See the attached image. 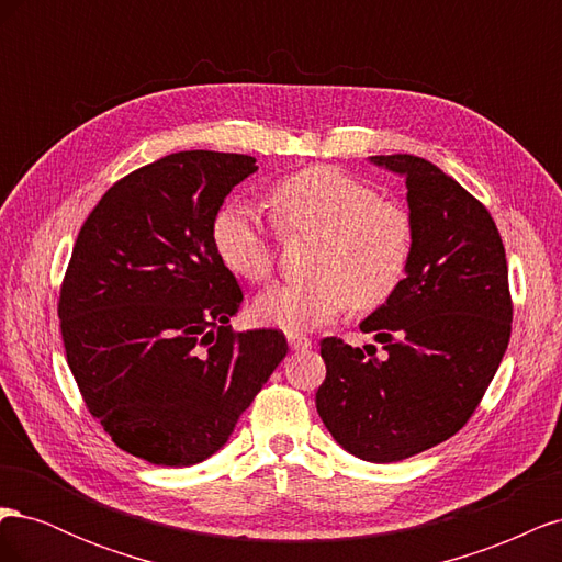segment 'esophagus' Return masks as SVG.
Listing matches in <instances>:
<instances>
[{
    "label": "esophagus",
    "instance_id": "esophagus-1",
    "mask_svg": "<svg viewBox=\"0 0 562 562\" xmlns=\"http://www.w3.org/2000/svg\"><path fill=\"white\" fill-rule=\"evenodd\" d=\"M288 345H291V349L295 351L312 349V339L307 335H288Z\"/></svg>",
    "mask_w": 562,
    "mask_h": 562
}]
</instances>
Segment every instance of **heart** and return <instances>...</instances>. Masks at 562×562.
<instances>
[{"instance_id":"obj_1","label":"heart","mask_w":562,"mask_h":562,"mask_svg":"<svg viewBox=\"0 0 562 562\" xmlns=\"http://www.w3.org/2000/svg\"><path fill=\"white\" fill-rule=\"evenodd\" d=\"M281 232H318L310 281L269 285L252 304L255 321L300 335L342 314L380 307L401 285L411 265L415 229L407 211L378 196L370 184L337 168L314 166L283 178L271 190ZM220 262L246 281H265L274 269V239L262 213L232 201L213 220Z\"/></svg>"}]
</instances>
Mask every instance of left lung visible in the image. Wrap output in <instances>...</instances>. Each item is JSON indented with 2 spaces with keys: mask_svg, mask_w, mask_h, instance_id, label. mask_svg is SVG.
Instances as JSON below:
<instances>
[{
  "mask_svg": "<svg viewBox=\"0 0 562 562\" xmlns=\"http://www.w3.org/2000/svg\"><path fill=\"white\" fill-rule=\"evenodd\" d=\"M403 176L415 229L405 279L363 323L384 345L366 355L326 337L316 411L347 452L389 464L443 443L464 427L512 337L502 236L479 199L413 155L370 157ZM367 349V347H363Z\"/></svg>",
  "mask_w": 562,
  "mask_h": 562,
  "instance_id": "1",
  "label": "left lung"
}]
</instances>
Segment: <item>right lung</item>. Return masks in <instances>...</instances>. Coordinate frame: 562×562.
<instances>
[{
	"label": "right lung",
	"instance_id": "1",
	"mask_svg": "<svg viewBox=\"0 0 562 562\" xmlns=\"http://www.w3.org/2000/svg\"><path fill=\"white\" fill-rule=\"evenodd\" d=\"M255 171L248 155L176 151L114 182L79 229L58 302L67 366L114 443L149 464L215 454L288 353L279 330L227 326L244 293L211 229Z\"/></svg>",
	"mask_w": 562,
	"mask_h": 562
}]
</instances>
